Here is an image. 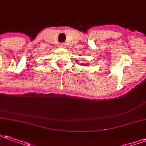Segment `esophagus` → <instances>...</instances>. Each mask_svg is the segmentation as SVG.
Listing matches in <instances>:
<instances>
[{
  "mask_svg": "<svg viewBox=\"0 0 146 146\" xmlns=\"http://www.w3.org/2000/svg\"><path fill=\"white\" fill-rule=\"evenodd\" d=\"M58 46H59V47H62V48H65L66 44H65V43H59V44H58Z\"/></svg>",
  "mask_w": 146,
  "mask_h": 146,
  "instance_id": "34e87169",
  "label": "esophagus"
}]
</instances>
